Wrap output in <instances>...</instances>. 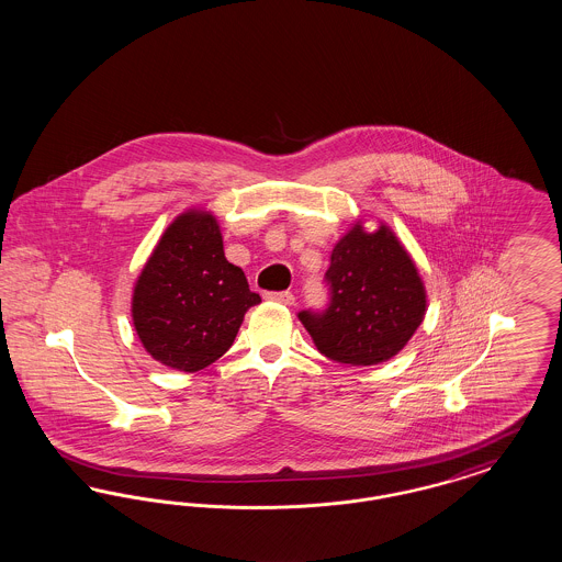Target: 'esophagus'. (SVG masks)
<instances>
[{"label":"esophagus","instance_id":"esophagus-1","mask_svg":"<svg viewBox=\"0 0 562 562\" xmlns=\"http://www.w3.org/2000/svg\"><path fill=\"white\" fill-rule=\"evenodd\" d=\"M268 301L273 303H280V305H294V294L289 291H282V293H266L263 294Z\"/></svg>","mask_w":562,"mask_h":562}]
</instances>
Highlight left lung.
Returning a JSON list of instances; mask_svg holds the SVG:
<instances>
[{
  "mask_svg": "<svg viewBox=\"0 0 562 562\" xmlns=\"http://www.w3.org/2000/svg\"><path fill=\"white\" fill-rule=\"evenodd\" d=\"M328 307L301 312L299 321L326 358L371 367L394 358L424 322L428 299L415 261L381 223L367 232L353 227L330 252L326 271Z\"/></svg>",
  "mask_w": 562,
  "mask_h": 562,
  "instance_id": "8db88e82",
  "label": "left lung"
}]
</instances>
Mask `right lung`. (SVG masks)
<instances>
[{
  "label": "right lung",
  "instance_id": "right-lung-1",
  "mask_svg": "<svg viewBox=\"0 0 562 562\" xmlns=\"http://www.w3.org/2000/svg\"><path fill=\"white\" fill-rule=\"evenodd\" d=\"M257 303L244 271L225 259L216 216L189 209L166 227L136 278L134 330L154 360L195 373L232 348Z\"/></svg>",
  "mask_w": 562,
  "mask_h": 562
}]
</instances>
